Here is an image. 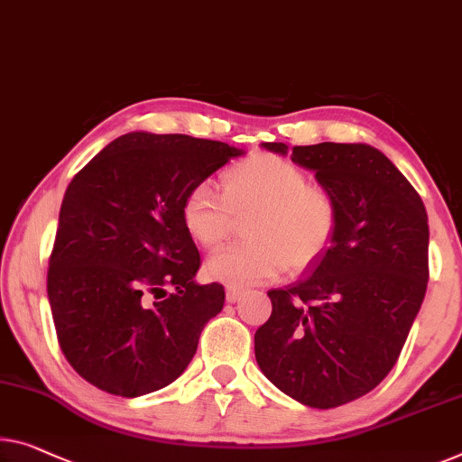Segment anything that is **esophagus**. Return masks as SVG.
Here are the masks:
<instances>
[{
	"instance_id": "esophagus-1",
	"label": "esophagus",
	"mask_w": 462,
	"mask_h": 462,
	"mask_svg": "<svg viewBox=\"0 0 462 462\" xmlns=\"http://www.w3.org/2000/svg\"><path fill=\"white\" fill-rule=\"evenodd\" d=\"M245 291H240V288H234V286H228L226 288V300L228 302H238L240 299L245 297Z\"/></svg>"
}]
</instances>
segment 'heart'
Wrapping results in <instances>:
<instances>
[{
	"instance_id": "heart-1",
	"label": "heart",
	"mask_w": 462,
	"mask_h": 462,
	"mask_svg": "<svg viewBox=\"0 0 462 462\" xmlns=\"http://www.w3.org/2000/svg\"><path fill=\"white\" fill-rule=\"evenodd\" d=\"M222 197L208 184L190 189L182 201V224L203 249H217L236 219L249 243L219 251L205 273L226 286L245 288L270 282L286 270L315 263L338 230V203L332 190L311 182L286 157L254 153L222 171Z\"/></svg>"
}]
</instances>
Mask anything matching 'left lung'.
Returning <instances> with one entry per match:
<instances>
[{"label":"left lung","instance_id":"1","mask_svg":"<svg viewBox=\"0 0 462 462\" xmlns=\"http://www.w3.org/2000/svg\"><path fill=\"white\" fill-rule=\"evenodd\" d=\"M263 147L315 171L340 219L305 278L267 292L272 315L254 332V359L294 401L334 409L374 390L401 356L428 291V211L371 144Z\"/></svg>","mask_w":462,"mask_h":462}]
</instances>
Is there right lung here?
Wrapping results in <instances>:
<instances>
[{
	"label": "right lung",
	"mask_w": 462,
	"mask_h": 462,
	"mask_svg": "<svg viewBox=\"0 0 462 462\" xmlns=\"http://www.w3.org/2000/svg\"><path fill=\"white\" fill-rule=\"evenodd\" d=\"M243 153L187 134L128 133L68 184L47 297L61 353L88 383L136 398L189 367L226 292L195 282L201 257L182 201Z\"/></svg>",
	"instance_id": "right-lung-1"
}]
</instances>
